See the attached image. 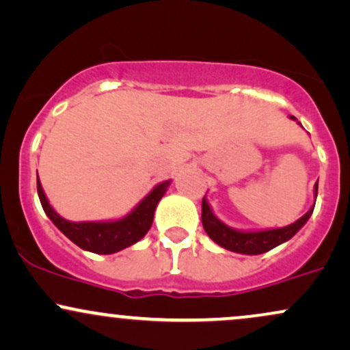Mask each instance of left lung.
Masks as SVG:
<instances>
[{"mask_svg":"<svg viewBox=\"0 0 350 350\" xmlns=\"http://www.w3.org/2000/svg\"><path fill=\"white\" fill-rule=\"evenodd\" d=\"M290 119L295 120L298 125H301L295 117L290 116ZM314 202L318 197V183L313 187ZM314 202L311 205L308 212L305 215L298 218L297 221L290 223L287 226H280V228H267V230H238L233 226L226 225L220 218L215 215L212 205L208 204L207 193H205L204 200H202V225H204L205 233L212 241H215L218 246L225 247V250L238 252V254L256 256L262 254L277 247L282 243H287L290 238H293L300 231L305 223L310 220L311 213H313Z\"/></svg>","mask_w":350,"mask_h":350,"instance_id":"obj_1","label":"left lung"}]
</instances>
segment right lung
I'll return each instance as SVG.
<instances>
[{"mask_svg": "<svg viewBox=\"0 0 350 350\" xmlns=\"http://www.w3.org/2000/svg\"><path fill=\"white\" fill-rule=\"evenodd\" d=\"M170 186L171 179L157 184L127 215L117 218V220L70 221L55 212L45 196L39 178H37V193H39L42 208L53 225L70 241H73L81 250L94 252V254H113V252H119L140 241L151 228L154 210Z\"/></svg>", "mask_w": 350, "mask_h": 350, "instance_id": "right-lung-1", "label": "right lung"}]
</instances>
